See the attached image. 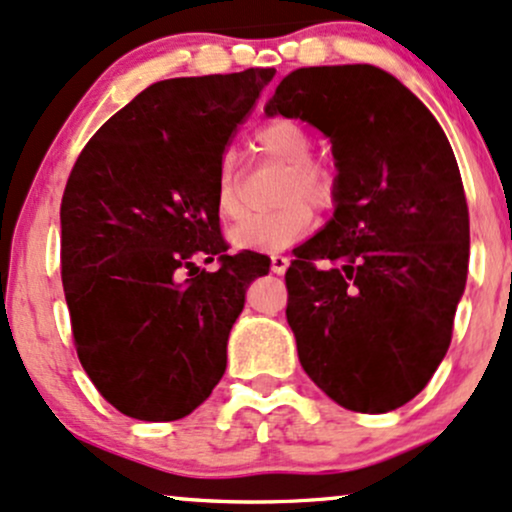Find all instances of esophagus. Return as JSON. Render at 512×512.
Wrapping results in <instances>:
<instances>
[{
	"label": "esophagus",
	"instance_id": "34e87169",
	"mask_svg": "<svg viewBox=\"0 0 512 512\" xmlns=\"http://www.w3.org/2000/svg\"><path fill=\"white\" fill-rule=\"evenodd\" d=\"M287 266H290V258L287 256H280V254H271V271L283 275L287 271Z\"/></svg>",
	"mask_w": 512,
	"mask_h": 512
}]
</instances>
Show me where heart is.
I'll return each instance as SVG.
<instances>
[{"mask_svg": "<svg viewBox=\"0 0 512 512\" xmlns=\"http://www.w3.org/2000/svg\"><path fill=\"white\" fill-rule=\"evenodd\" d=\"M251 147L263 157L287 166L280 188V203L285 205L266 215L246 217L229 232V239L237 249H285L312 232L317 222L314 208H333L338 198L336 169L312 159V135L304 125L290 118L268 120L256 128ZM215 208L229 222H237L246 215L241 176L232 154H225L217 166Z\"/></svg>", "mask_w": 512, "mask_h": 512, "instance_id": "b5f03b06", "label": "heart"}]
</instances>
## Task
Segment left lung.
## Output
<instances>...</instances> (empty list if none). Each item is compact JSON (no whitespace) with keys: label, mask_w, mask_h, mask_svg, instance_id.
<instances>
[{"label":"left lung","mask_w":512,"mask_h":512,"mask_svg":"<svg viewBox=\"0 0 512 512\" xmlns=\"http://www.w3.org/2000/svg\"><path fill=\"white\" fill-rule=\"evenodd\" d=\"M266 113L319 128L338 166L333 220L285 273L304 372L343 409H399L445 358L467 285L469 210L450 142L372 65L300 67Z\"/></svg>","instance_id":"1"}]
</instances>
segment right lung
I'll return each instance as SVG.
<instances>
[{"label": "right lung", "mask_w": 512, "mask_h": 512, "mask_svg": "<svg viewBox=\"0 0 512 512\" xmlns=\"http://www.w3.org/2000/svg\"><path fill=\"white\" fill-rule=\"evenodd\" d=\"M275 70L147 86L101 125L60 205L62 287L79 363L137 421H176L227 367L256 251L227 254L215 208L222 154ZM215 260L212 274L194 261Z\"/></svg>", "instance_id": "obj_1"}]
</instances>
